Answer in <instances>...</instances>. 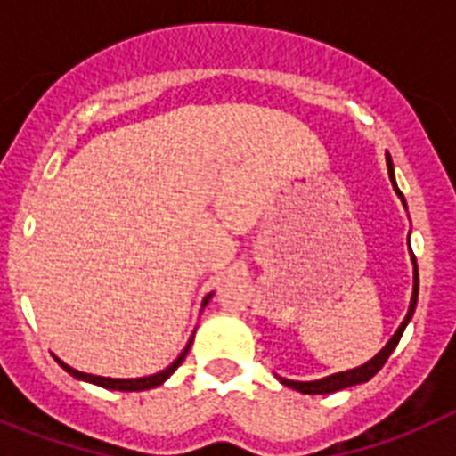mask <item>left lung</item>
I'll list each match as a JSON object with an SVG mask.
<instances>
[{
	"instance_id": "1",
	"label": "left lung",
	"mask_w": 456,
	"mask_h": 456,
	"mask_svg": "<svg viewBox=\"0 0 456 456\" xmlns=\"http://www.w3.org/2000/svg\"><path fill=\"white\" fill-rule=\"evenodd\" d=\"M386 162H388L390 183H393L395 191L400 193L402 203H404V196H402V191L397 189V184H395V173H393V162H390V157L386 159ZM404 208H406V203H404ZM411 256H413V253H411ZM416 301H418V265H416V256H413V297H411L409 313H406L404 322L400 324L397 333L390 338L388 345H386V347L381 349V352H379L372 361H368V363L361 365V368H356V370H347V372H338V374H331V377L320 379V381H289V379H281V384L289 386V388H294V390H299V393H304V395H324V393H336V390L349 388V386L363 384V381H370V379H372L379 370L384 368V363L388 361V356L393 354V349L397 347V342H400L402 333H404L406 324H409L411 315H413V310H416Z\"/></svg>"
}]
</instances>
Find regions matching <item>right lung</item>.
<instances>
[{"instance_id":"add662e5","label":"right lung","mask_w":456,"mask_h":456,"mask_svg":"<svg viewBox=\"0 0 456 456\" xmlns=\"http://www.w3.org/2000/svg\"><path fill=\"white\" fill-rule=\"evenodd\" d=\"M209 297H212V294H209ZM209 297H205V304H208ZM189 347H191V340H189V345L184 347V352L180 354V356L173 361V365H168L164 372H157V374H152V377H141V379H109V377H95V374H84V372H79V370H72L70 365H66L63 361H59L56 356L54 358H56V363L61 365V368L66 370L68 374H72L75 379H82V381H91V384L102 386V388H109V390H127V393H132V390L155 388V386H159L162 381H167V379L171 377L175 370H178V365L184 361V356L189 354Z\"/></svg>"}]
</instances>
